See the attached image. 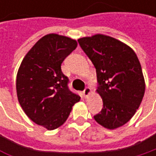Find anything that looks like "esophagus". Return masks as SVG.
Here are the masks:
<instances>
[{
    "label": "esophagus",
    "instance_id": "34e87169",
    "mask_svg": "<svg viewBox=\"0 0 156 156\" xmlns=\"http://www.w3.org/2000/svg\"><path fill=\"white\" fill-rule=\"evenodd\" d=\"M91 93V89H90V87H86V88L84 89V91H83V94H84V96L87 98L89 94Z\"/></svg>",
    "mask_w": 156,
    "mask_h": 156
}]
</instances>
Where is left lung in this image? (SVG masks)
<instances>
[{
  "mask_svg": "<svg viewBox=\"0 0 156 156\" xmlns=\"http://www.w3.org/2000/svg\"><path fill=\"white\" fill-rule=\"evenodd\" d=\"M96 68L103 108L95 120L108 129L126 124L136 114L144 95L145 84L135 51L122 41L102 34L78 40Z\"/></svg>",
  "mask_w": 156,
  "mask_h": 156,
  "instance_id": "obj_1",
  "label": "left lung"
}]
</instances>
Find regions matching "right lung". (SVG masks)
Segmentation results:
<instances>
[{"instance_id":"obj_1","label":"right lung","mask_w":156,"mask_h":156,"mask_svg":"<svg viewBox=\"0 0 156 156\" xmlns=\"http://www.w3.org/2000/svg\"><path fill=\"white\" fill-rule=\"evenodd\" d=\"M75 40L48 34L24 57L16 79L17 97L28 117L48 130L62 126L80 97L69 89L63 60L77 48Z\"/></svg>"}]
</instances>
